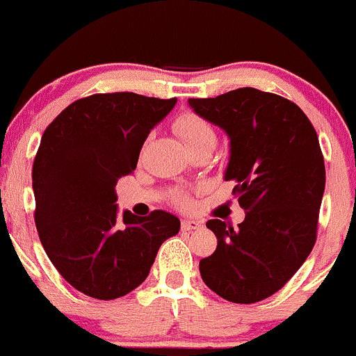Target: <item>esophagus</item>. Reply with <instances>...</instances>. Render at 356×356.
Returning a JSON list of instances; mask_svg holds the SVG:
<instances>
[{
  "mask_svg": "<svg viewBox=\"0 0 356 356\" xmlns=\"http://www.w3.org/2000/svg\"><path fill=\"white\" fill-rule=\"evenodd\" d=\"M200 226H202V222L197 221V219H183L181 221L183 232H193V229H199Z\"/></svg>",
  "mask_w": 356,
  "mask_h": 356,
  "instance_id": "34e87169",
  "label": "esophagus"
}]
</instances>
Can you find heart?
<instances>
[{
	"mask_svg": "<svg viewBox=\"0 0 356 356\" xmlns=\"http://www.w3.org/2000/svg\"><path fill=\"white\" fill-rule=\"evenodd\" d=\"M175 130L188 149L199 147L204 144H216V134L211 124L205 122L202 116L193 115V113H185L179 116L175 122ZM178 202L186 204L188 199L185 195H179Z\"/></svg>",
	"mask_w": 356,
	"mask_h": 356,
	"instance_id": "1",
	"label": "heart"
}]
</instances>
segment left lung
<instances>
[{
	"label": "left lung",
	"mask_w": 356,
	"mask_h": 356,
	"mask_svg": "<svg viewBox=\"0 0 356 356\" xmlns=\"http://www.w3.org/2000/svg\"><path fill=\"white\" fill-rule=\"evenodd\" d=\"M190 108L229 138L225 179L245 219L207 221L218 248L200 260L204 283L233 303H255L291 280L312 252L325 168L315 128L288 99L243 87Z\"/></svg>",
	"instance_id": "obj_1"
}]
</instances>
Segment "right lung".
I'll list each match as a JSON object with an SVG mask.
<instances>
[{
	"instance_id": "add662e5",
	"label": "right lung",
	"mask_w": 356,
	"mask_h": 356,
	"mask_svg": "<svg viewBox=\"0 0 356 356\" xmlns=\"http://www.w3.org/2000/svg\"><path fill=\"white\" fill-rule=\"evenodd\" d=\"M177 104L134 92L79 99L42 134L32 168L35 226L58 273L97 300L124 296L149 276L179 232L166 211L118 218L115 186L137 168L145 138Z\"/></svg>"
}]
</instances>
